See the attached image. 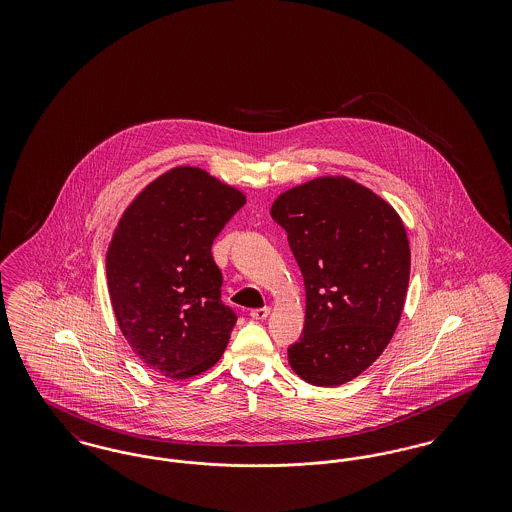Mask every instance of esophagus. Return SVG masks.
<instances>
[{
  "label": "esophagus",
  "mask_w": 512,
  "mask_h": 512,
  "mask_svg": "<svg viewBox=\"0 0 512 512\" xmlns=\"http://www.w3.org/2000/svg\"><path fill=\"white\" fill-rule=\"evenodd\" d=\"M249 315H251V318H255V320H265V318L270 315V307H263V309H253Z\"/></svg>",
  "instance_id": "34e87169"
}]
</instances>
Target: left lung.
Instances as JSON below:
<instances>
[{
    "label": "left lung",
    "instance_id": "left-lung-1",
    "mask_svg": "<svg viewBox=\"0 0 512 512\" xmlns=\"http://www.w3.org/2000/svg\"><path fill=\"white\" fill-rule=\"evenodd\" d=\"M270 215L305 280V328L293 372L336 388L372 365L401 320L411 247L397 211L347 176H318L278 195Z\"/></svg>",
    "mask_w": 512,
    "mask_h": 512
}]
</instances>
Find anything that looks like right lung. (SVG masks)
<instances>
[{
    "instance_id": "right-lung-1",
    "label": "right lung",
    "mask_w": 512,
    "mask_h": 512,
    "mask_svg": "<svg viewBox=\"0 0 512 512\" xmlns=\"http://www.w3.org/2000/svg\"><path fill=\"white\" fill-rule=\"evenodd\" d=\"M244 203L238 188L182 165L124 209L107 249V288L122 336L147 368L184 380L222 357L238 317L220 301L211 245Z\"/></svg>"
}]
</instances>
